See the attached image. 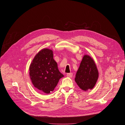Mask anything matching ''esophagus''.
Instances as JSON below:
<instances>
[{
  "mask_svg": "<svg viewBox=\"0 0 125 125\" xmlns=\"http://www.w3.org/2000/svg\"><path fill=\"white\" fill-rule=\"evenodd\" d=\"M73 73H68L67 74V76L69 77H71L72 76H73Z\"/></svg>",
  "mask_w": 125,
  "mask_h": 125,
  "instance_id": "obj_1",
  "label": "esophagus"
}]
</instances>
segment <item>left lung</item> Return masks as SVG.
<instances>
[{
  "mask_svg": "<svg viewBox=\"0 0 125 125\" xmlns=\"http://www.w3.org/2000/svg\"><path fill=\"white\" fill-rule=\"evenodd\" d=\"M98 78V71L93 59L84 55L75 78V81L83 91L94 88Z\"/></svg>",
  "mask_w": 125,
  "mask_h": 125,
  "instance_id": "1",
  "label": "left lung"
}]
</instances>
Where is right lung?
Here are the masks:
<instances>
[{
    "label": "right lung",
    "instance_id": "obj_1",
    "mask_svg": "<svg viewBox=\"0 0 125 125\" xmlns=\"http://www.w3.org/2000/svg\"><path fill=\"white\" fill-rule=\"evenodd\" d=\"M29 74L34 86L43 93H50L64 75L59 71L52 51L41 50L35 56L29 68Z\"/></svg>",
    "mask_w": 125,
    "mask_h": 125
}]
</instances>
